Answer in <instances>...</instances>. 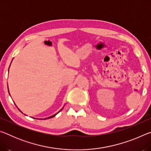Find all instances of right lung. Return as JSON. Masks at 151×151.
<instances>
[{"label": "right lung", "instance_id": "right-lung-1", "mask_svg": "<svg viewBox=\"0 0 151 151\" xmlns=\"http://www.w3.org/2000/svg\"><path fill=\"white\" fill-rule=\"evenodd\" d=\"M62 109H61V110H62ZM61 110H60V111H61ZM19 111H20V110H19ZM60 111H59V112H60ZM20 112H21V111H20ZM57 114H54V115H52V116H49V117H48V118H46V119H50V118H52V117H54V116H55Z\"/></svg>", "mask_w": 151, "mask_h": 151}]
</instances>
